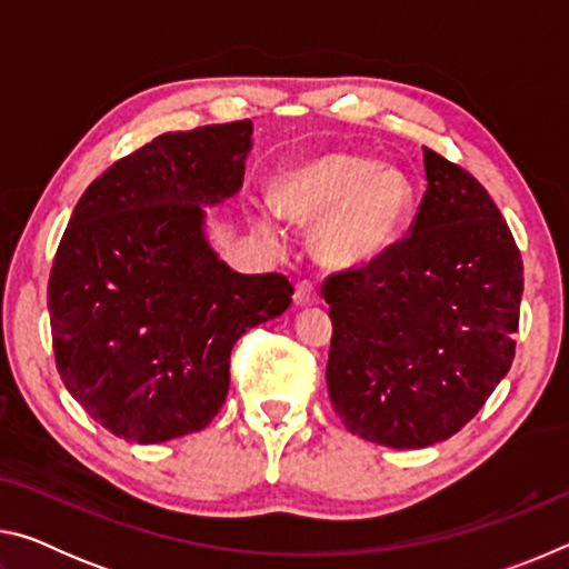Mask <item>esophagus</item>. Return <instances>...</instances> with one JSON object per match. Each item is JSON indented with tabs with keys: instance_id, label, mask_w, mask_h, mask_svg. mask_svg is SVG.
Wrapping results in <instances>:
<instances>
[{
	"instance_id": "1",
	"label": "esophagus",
	"mask_w": 569,
	"mask_h": 569,
	"mask_svg": "<svg viewBox=\"0 0 569 569\" xmlns=\"http://www.w3.org/2000/svg\"><path fill=\"white\" fill-rule=\"evenodd\" d=\"M293 303H296V306H301V308H308V306H319V303H321V296H319V291H316V288H313V283L301 281V283L296 286Z\"/></svg>"
}]
</instances>
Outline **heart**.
Returning a JSON list of instances; mask_svg holds the SVG:
<instances>
[{
	"label": "heart",
	"instance_id": "heart-1",
	"mask_svg": "<svg viewBox=\"0 0 569 569\" xmlns=\"http://www.w3.org/2000/svg\"><path fill=\"white\" fill-rule=\"evenodd\" d=\"M273 206L291 226H316V261L359 271L397 248L413 210V182L373 158L323 152L278 172ZM256 226L266 238L278 236L273 216H258Z\"/></svg>",
	"mask_w": 569,
	"mask_h": 569
}]
</instances>
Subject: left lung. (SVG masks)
I'll return each instance as SVG.
<instances>
[{"mask_svg": "<svg viewBox=\"0 0 569 569\" xmlns=\"http://www.w3.org/2000/svg\"><path fill=\"white\" fill-rule=\"evenodd\" d=\"M427 192L379 263L323 281L326 383L346 429L423 449L475 419L515 359L522 256L489 192L423 148Z\"/></svg>", "mask_w": 569, "mask_h": 569, "instance_id": "left-lung-1", "label": "left lung"}]
</instances>
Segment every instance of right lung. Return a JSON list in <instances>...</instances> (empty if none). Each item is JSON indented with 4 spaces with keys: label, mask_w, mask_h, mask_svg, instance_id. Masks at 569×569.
I'll list each match as a JSON object with an SVG mask.
<instances>
[{
    "label": "right lung",
    "mask_w": 569,
    "mask_h": 569,
    "mask_svg": "<svg viewBox=\"0 0 569 569\" xmlns=\"http://www.w3.org/2000/svg\"><path fill=\"white\" fill-rule=\"evenodd\" d=\"M253 122L166 132L90 182L57 248L47 306L67 391L114 437L160 445L213 421L230 351L293 286L246 276L206 238L243 186Z\"/></svg>",
    "instance_id": "right-lung-1"
}]
</instances>
